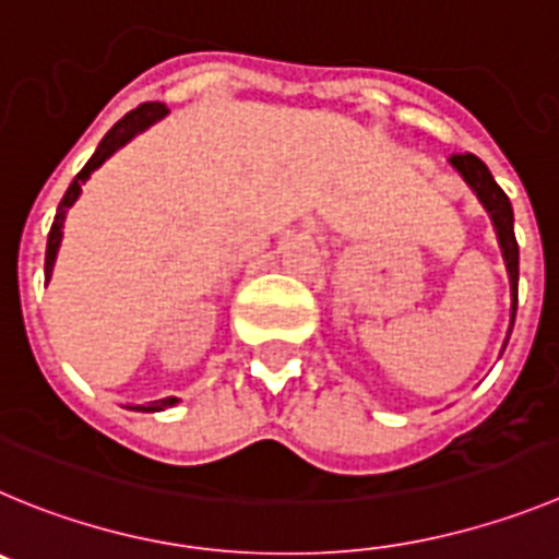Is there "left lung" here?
<instances>
[{"label": "left lung", "mask_w": 559, "mask_h": 559, "mask_svg": "<svg viewBox=\"0 0 559 559\" xmlns=\"http://www.w3.org/2000/svg\"><path fill=\"white\" fill-rule=\"evenodd\" d=\"M451 167L460 173V178L465 180L467 189L476 194V200L481 203V209L487 211L490 217L492 230H496V239H499L501 259H504L507 275H510V329H507V340L512 334V323H515V309H518V242H515V228H512V205L510 198L499 189V183L492 180L490 169L481 164L476 155H451ZM504 340V348H507Z\"/></svg>", "instance_id": "left-lung-1"}]
</instances>
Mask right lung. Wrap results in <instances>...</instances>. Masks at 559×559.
I'll return each instance as SVG.
<instances>
[{
  "label": "right lung",
  "mask_w": 559,
  "mask_h": 559,
  "mask_svg": "<svg viewBox=\"0 0 559 559\" xmlns=\"http://www.w3.org/2000/svg\"><path fill=\"white\" fill-rule=\"evenodd\" d=\"M169 110L167 105L160 103H144L139 105L135 110H130V114H124L122 119H119L114 128L105 133V139L99 142L97 153L88 158V164H85L83 169L78 173V178L72 180V186L67 189V194H63V200H60L58 205V214H55V223H52V230H49V239H47V261H44V275H47V281L52 278V267H55V259H58V250H60V239H63V223H67V214L69 209H72L74 203H78V198L83 194V183L88 178H92L94 169H99L105 164V160L110 158V155L117 153L119 147H124V144L130 142V139H135L139 133H144V130L150 128V124H155L158 119L167 117ZM178 404V399H160V401H150V404H128L124 409H133V412H164L169 409V406Z\"/></svg>",
  "instance_id": "obj_1"
}]
</instances>
